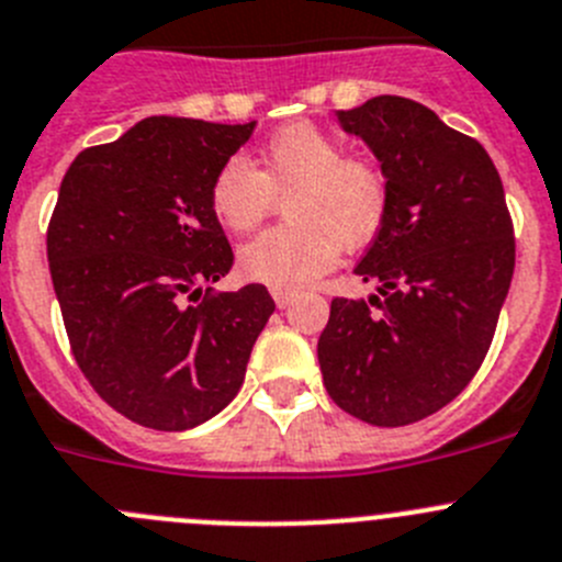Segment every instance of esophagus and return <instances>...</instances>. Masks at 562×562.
Returning a JSON list of instances; mask_svg holds the SVG:
<instances>
[{
	"label": "esophagus",
	"mask_w": 562,
	"mask_h": 562,
	"mask_svg": "<svg viewBox=\"0 0 562 562\" xmlns=\"http://www.w3.org/2000/svg\"><path fill=\"white\" fill-rule=\"evenodd\" d=\"M271 296H274L277 307H288L296 299V291L293 288H271Z\"/></svg>",
	"instance_id": "1"
}]
</instances>
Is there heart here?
Returning a JSON list of instances; mask_svg holds the SVG:
<instances>
[{"instance_id":"1","label":"heart","mask_w":562,"mask_h":562,"mask_svg":"<svg viewBox=\"0 0 562 562\" xmlns=\"http://www.w3.org/2000/svg\"><path fill=\"white\" fill-rule=\"evenodd\" d=\"M285 199V224L240 246V274L271 288H302L329 271L340 249L369 246L391 213V180L371 157L346 155L335 135L288 124L257 166L229 157L210 182V210L229 233H249Z\"/></svg>"}]
</instances>
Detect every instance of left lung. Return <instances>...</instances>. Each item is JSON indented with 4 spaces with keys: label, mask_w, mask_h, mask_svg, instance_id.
Listing matches in <instances>:
<instances>
[{
    "label": "left lung",
    "mask_w": 562,
    "mask_h": 562,
    "mask_svg": "<svg viewBox=\"0 0 562 562\" xmlns=\"http://www.w3.org/2000/svg\"><path fill=\"white\" fill-rule=\"evenodd\" d=\"M338 122L391 180V213L355 274L369 302L335 296L318 366L335 405L374 427H405L460 396L485 360L516 269L499 171L480 140L424 104L374 97Z\"/></svg>",
    "instance_id": "left-lung-1"
}]
</instances>
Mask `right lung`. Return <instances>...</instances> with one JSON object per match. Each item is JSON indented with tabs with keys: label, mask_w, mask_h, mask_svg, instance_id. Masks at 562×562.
<instances>
[{
	"label": "right lung",
	"mask_w": 562,
	"mask_h": 562,
	"mask_svg": "<svg viewBox=\"0 0 562 562\" xmlns=\"http://www.w3.org/2000/svg\"><path fill=\"white\" fill-rule=\"evenodd\" d=\"M255 122L149 115L68 166L46 229L68 346L93 391L140 427L180 432L244 382L274 313L266 285L202 291L233 269L210 182Z\"/></svg>",
	"instance_id": "right-lung-1"
}]
</instances>
